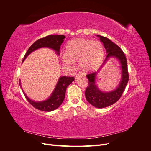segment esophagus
<instances>
[{
  "mask_svg": "<svg viewBox=\"0 0 151 151\" xmlns=\"http://www.w3.org/2000/svg\"><path fill=\"white\" fill-rule=\"evenodd\" d=\"M82 76H83V74H77V75L76 76V79H78V78H79V77H81Z\"/></svg>",
  "mask_w": 151,
  "mask_h": 151,
  "instance_id": "esophagus-1",
  "label": "esophagus"
}]
</instances>
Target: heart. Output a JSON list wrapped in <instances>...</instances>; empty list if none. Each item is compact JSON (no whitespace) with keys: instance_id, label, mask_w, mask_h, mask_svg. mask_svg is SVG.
Listing matches in <instances>:
<instances>
[{"instance_id":"obj_1","label":"heart","mask_w":151,"mask_h":151,"mask_svg":"<svg viewBox=\"0 0 151 151\" xmlns=\"http://www.w3.org/2000/svg\"><path fill=\"white\" fill-rule=\"evenodd\" d=\"M67 54L63 55V62L72 65L79 60V65L84 70L96 68L101 62L104 53L102 44L98 41L76 39L67 45Z\"/></svg>"}]
</instances>
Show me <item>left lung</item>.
Returning a JSON list of instances; mask_svg holds the SVG:
<instances>
[{"instance_id":"obj_1","label":"left lung","mask_w":151,"mask_h":151,"mask_svg":"<svg viewBox=\"0 0 151 151\" xmlns=\"http://www.w3.org/2000/svg\"><path fill=\"white\" fill-rule=\"evenodd\" d=\"M99 40L103 43L104 47L106 50L107 55L101 65V68L109 58L115 57L119 60L122 67V79L117 88L109 92H103L100 91L96 84V76L97 72H95L86 75L88 79L89 84L85 91L86 98L91 104L98 108H103L112 105L118 101L124 91L125 87L129 79L127 58L124 53L117 45L112 42L110 40L102 36L97 35Z\"/></svg>"}]
</instances>
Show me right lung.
<instances>
[{
  "instance_id": "1",
  "label": "right lung",
  "mask_w": 151,
  "mask_h": 151,
  "mask_svg": "<svg viewBox=\"0 0 151 151\" xmlns=\"http://www.w3.org/2000/svg\"><path fill=\"white\" fill-rule=\"evenodd\" d=\"M65 38V36L63 35H48L47 36H45L44 38L36 40V42L29 48L28 51L26 53L23 60H22V62H24L25 58L28 57L29 54L35 51V50L40 48H50L54 50L55 51L57 52V53L59 55V53H60V46L62 43L63 42V41H64ZM74 77H60L58 79V83L55 86V88L52 95L50 96L48 99L45 100L44 101L35 102L33 101V100L30 99L28 96H27L23 90H22V91H23V93L26 99L28 100V102L33 107L41 111L48 112L52 111L53 110H55V109H56L60 106L61 104L63 101V99L65 98V91L67 86L70 84L72 83V82L74 81ZM19 84L21 86L20 81Z\"/></svg>"
}]
</instances>
